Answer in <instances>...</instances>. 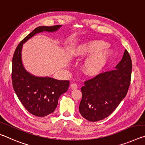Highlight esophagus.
<instances>
[{
    "label": "esophagus",
    "mask_w": 145,
    "mask_h": 145,
    "mask_svg": "<svg viewBox=\"0 0 145 145\" xmlns=\"http://www.w3.org/2000/svg\"><path fill=\"white\" fill-rule=\"evenodd\" d=\"M77 88H78V86L76 83H73V84H71V88H72V89H77Z\"/></svg>",
    "instance_id": "1"
}]
</instances>
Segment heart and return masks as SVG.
Wrapping results in <instances>:
<instances>
[{
  "instance_id": "heart-1",
  "label": "heart",
  "mask_w": 145,
  "mask_h": 145,
  "mask_svg": "<svg viewBox=\"0 0 145 145\" xmlns=\"http://www.w3.org/2000/svg\"><path fill=\"white\" fill-rule=\"evenodd\" d=\"M107 43L102 40L90 41L78 45L72 52V56L76 58L95 53L85 61L84 72L89 75H95L102 70L112 55Z\"/></svg>"
}]
</instances>
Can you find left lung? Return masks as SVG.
Wrapping results in <instances>:
<instances>
[{
  "mask_svg": "<svg viewBox=\"0 0 145 145\" xmlns=\"http://www.w3.org/2000/svg\"><path fill=\"white\" fill-rule=\"evenodd\" d=\"M132 68L131 56L125 50L115 69L101 72L86 80L80 89L82 93L79 105L80 114L92 122L109 116L127 95Z\"/></svg>",
  "mask_w": 145,
  "mask_h": 145,
  "instance_id": "8db88e82",
  "label": "left lung"
}]
</instances>
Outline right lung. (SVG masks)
<instances>
[{"label": "right lung", "mask_w": 145, "mask_h": 145, "mask_svg": "<svg viewBox=\"0 0 145 145\" xmlns=\"http://www.w3.org/2000/svg\"><path fill=\"white\" fill-rule=\"evenodd\" d=\"M61 26L38 27L22 40L14 52L11 73L13 89L24 107L36 116L43 117L54 111L59 98L68 90L70 82L30 74L25 70L22 62V48L23 43L36 34L43 31H56Z\"/></svg>", "instance_id": "1"}]
</instances>
